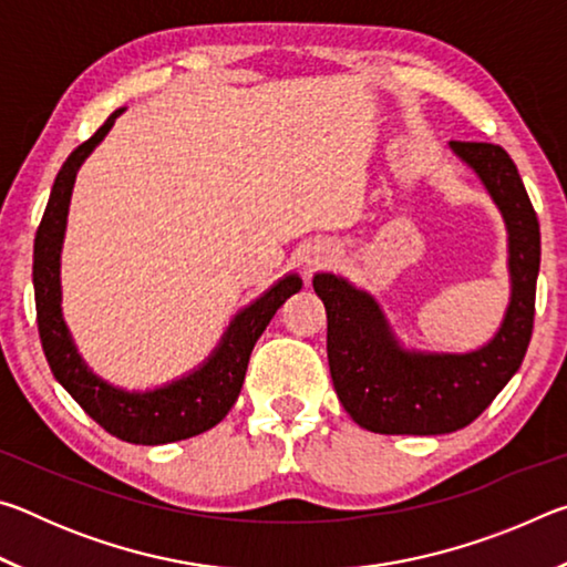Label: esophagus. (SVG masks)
<instances>
[{"instance_id": "34e87169", "label": "esophagus", "mask_w": 567, "mask_h": 567, "mask_svg": "<svg viewBox=\"0 0 567 567\" xmlns=\"http://www.w3.org/2000/svg\"><path fill=\"white\" fill-rule=\"evenodd\" d=\"M334 260V252L332 249H315V252L307 257V265L310 267H322V265H328V262H332Z\"/></svg>"}]
</instances>
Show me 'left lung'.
<instances>
[{
    "mask_svg": "<svg viewBox=\"0 0 567 567\" xmlns=\"http://www.w3.org/2000/svg\"><path fill=\"white\" fill-rule=\"evenodd\" d=\"M491 192L507 227L511 305L495 338L473 352L405 350L375 297L344 277L318 272L328 310V362L342 408L380 435H445L495 400L525 358L535 318L540 225L515 162L491 142H450Z\"/></svg>",
    "mask_w": 567,
    "mask_h": 567,
    "instance_id": "left-lung-1",
    "label": "left lung"
}]
</instances>
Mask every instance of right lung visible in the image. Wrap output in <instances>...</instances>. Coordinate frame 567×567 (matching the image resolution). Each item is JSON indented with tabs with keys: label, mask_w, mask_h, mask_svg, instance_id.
<instances>
[{
	"label": "right lung",
	"mask_w": 567,
	"mask_h": 567,
	"mask_svg": "<svg viewBox=\"0 0 567 567\" xmlns=\"http://www.w3.org/2000/svg\"><path fill=\"white\" fill-rule=\"evenodd\" d=\"M122 112L124 107L114 110L107 122L66 157L54 179L50 203H47L34 237L32 277L37 324H40L44 358L50 362L56 382L80 402V408L94 422H100L110 435L124 440V443L165 445L205 433L227 415L243 390L255 342L260 340L287 297L300 292L302 280L295 272L277 280L270 290L235 315L215 352L197 370L169 385L147 392H130L94 375L82 354L76 352L62 318L60 255L76 169L92 155V150L104 140V134L112 130L114 120Z\"/></svg>",
	"instance_id": "obj_1"
}]
</instances>
